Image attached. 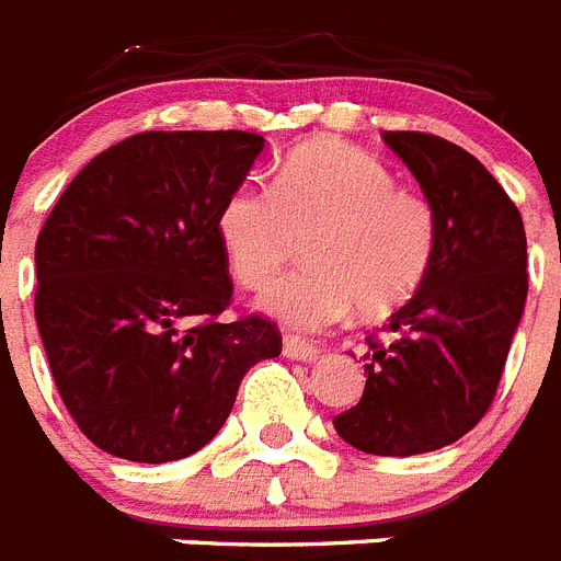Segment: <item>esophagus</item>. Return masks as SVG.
<instances>
[{"label":"esophagus","instance_id":"obj_1","mask_svg":"<svg viewBox=\"0 0 561 561\" xmlns=\"http://www.w3.org/2000/svg\"><path fill=\"white\" fill-rule=\"evenodd\" d=\"M284 356L289 359H300V362H314L320 356V348L306 342L304 336H295V334H286L284 336Z\"/></svg>","mask_w":561,"mask_h":561}]
</instances>
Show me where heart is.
<instances>
[{
    "label": "heart",
    "instance_id": "b5f03b06",
    "mask_svg": "<svg viewBox=\"0 0 561 561\" xmlns=\"http://www.w3.org/2000/svg\"><path fill=\"white\" fill-rule=\"evenodd\" d=\"M295 231L312 232V266L266 286L257 306L306 331L340 323L354 306L362 317L390 314L424 286L438 252L435 207L342 140L291 148L272 187L241 182L219 210V241L247 289L279 271Z\"/></svg>",
    "mask_w": 561,
    "mask_h": 561
}]
</instances>
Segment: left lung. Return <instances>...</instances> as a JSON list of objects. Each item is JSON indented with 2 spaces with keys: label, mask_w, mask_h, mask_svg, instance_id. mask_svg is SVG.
I'll return each instance as SVG.
<instances>
[{
  "label": "left lung",
  "mask_w": 561,
  "mask_h": 561,
  "mask_svg": "<svg viewBox=\"0 0 561 561\" xmlns=\"http://www.w3.org/2000/svg\"><path fill=\"white\" fill-rule=\"evenodd\" d=\"M438 216L427 280L390 314L393 342L368 336L365 393L334 419L370 455L433 453L492 408L528 295L517 205L472 153L424 131H385Z\"/></svg>",
  "instance_id": "left-lung-1"
}]
</instances>
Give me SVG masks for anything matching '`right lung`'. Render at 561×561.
Listing matches in <instances>:
<instances>
[{
	"label": "right lung",
	"instance_id": "1",
	"mask_svg": "<svg viewBox=\"0 0 561 561\" xmlns=\"http://www.w3.org/2000/svg\"><path fill=\"white\" fill-rule=\"evenodd\" d=\"M264 151L250 131H142L89 162L36 241V323L64 408L95 447L168 463L216 438L238 385L280 354L261 314L225 323L219 210Z\"/></svg>",
	"mask_w": 561,
	"mask_h": 561
}]
</instances>
